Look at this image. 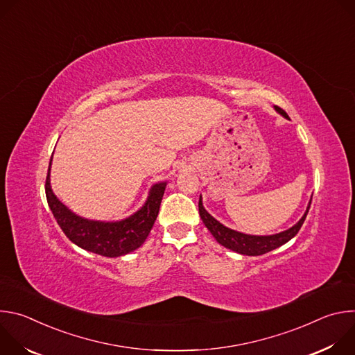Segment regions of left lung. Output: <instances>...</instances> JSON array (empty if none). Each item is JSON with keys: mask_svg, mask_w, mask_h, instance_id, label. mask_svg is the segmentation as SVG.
Wrapping results in <instances>:
<instances>
[{"mask_svg": "<svg viewBox=\"0 0 355 355\" xmlns=\"http://www.w3.org/2000/svg\"><path fill=\"white\" fill-rule=\"evenodd\" d=\"M274 110L282 115L285 119H289L288 114L281 110L279 107H274ZM311 202L312 198L309 200V205L303 214V216L297 220V223H295L292 227L275 233V234H268V236H257V234H245L237 230H233L225 225H222L219 220H216L205 208L204 204H202V196H199V215L202 222L208 227V230L212 233V236L216 239V241L219 244H222L223 247L239 252V254L243 256H261L266 254V252L275 250L278 247H281L282 244L288 243L292 237L296 236V233L299 232V229L302 227L303 222L306 219V215L309 212L311 208Z\"/></svg>", "mask_w": 355, "mask_h": 355, "instance_id": "obj_1", "label": "left lung"}]
</instances>
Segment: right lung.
Masks as SVG:
<instances>
[{
  "label": "right lung",
  "instance_id": "add662e5",
  "mask_svg": "<svg viewBox=\"0 0 355 355\" xmlns=\"http://www.w3.org/2000/svg\"><path fill=\"white\" fill-rule=\"evenodd\" d=\"M53 159V157H52ZM46 177V198L50 211L63 233L78 247L104 257H121L139 248L153 227L167 181L153 184L143 207L121 220H92L69 209L50 185V167Z\"/></svg>",
  "mask_w": 355,
  "mask_h": 355
}]
</instances>
